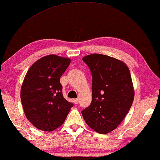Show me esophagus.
<instances>
[{"label": "esophagus", "instance_id": "34e87169", "mask_svg": "<svg viewBox=\"0 0 160 160\" xmlns=\"http://www.w3.org/2000/svg\"><path fill=\"white\" fill-rule=\"evenodd\" d=\"M73 103H75V104H77V103H78V98L73 99Z\"/></svg>", "mask_w": 160, "mask_h": 160}]
</instances>
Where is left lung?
I'll return each instance as SVG.
<instances>
[{
    "mask_svg": "<svg viewBox=\"0 0 160 160\" xmlns=\"http://www.w3.org/2000/svg\"><path fill=\"white\" fill-rule=\"evenodd\" d=\"M92 76V102L82 112L85 122L100 134H107L121 124L129 111L134 90L125 62L99 53L82 58Z\"/></svg>",
    "mask_w": 160,
    "mask_h": 160,
    "instance_id": "obj_1",
    "label": "left lung"
}]
</instances>
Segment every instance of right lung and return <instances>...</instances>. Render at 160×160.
Segmentation results:
<instances>
[{
	"mask_svg": "<svg viewBox=\"0 0 160 160\" xmlns=\"http://www.w3.org/2000/svg\"><path fill=\"white\" fill-rule=\"evenodd\" d=\"M70 59L51 54L34 62L26 72L20 98L25 115L34 126L51 132L61 126L72 107L62 95L60 77Z\"/></svg>",
	"mask_w": 160,
	"mask_h": 160,
	"instance_id": "right-lung-1",
	"label": "right lung"
}]
</instances>
